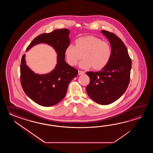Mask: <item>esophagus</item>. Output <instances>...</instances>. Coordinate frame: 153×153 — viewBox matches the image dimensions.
<instances>
[{
  "instance_id": "34e87169",
  "label": "esophagus",
  "mask_w": 153,
  "mask_h": 153,
  "mask_svg": "<svg viewBox=\"0 0 153 153\" xmlns=\"http://www.w3.org/2000/svg\"><path fill=\"white\" fill-rule=\"evenodd\" d=\"M84 74H85V72L84 71H78V75H82Z\"/></svg>"
}]
</instances>
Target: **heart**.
Returning <instances> with one entry per match:
<instances>
[{
  "label": "heart",
  "instance_id": "heart-1",
  "mask_svg": "<svg viewBox=\"0 0 153 153\" xmlns=\"http://www.w3.org/2000/svg\"><path fill=\"white\" fill-rule=\"evenodd\" d=\"M67 62L75 66L81 59L80 65L83 68L92 67L94 71L104 68L111 60L112 54L109 42L93 36H85L76 39L75 45H69L65 51Z\"/></svg>",
  "mask_w": 153,
  "mask_h": 153
}]
</instances>
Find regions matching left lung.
<instances>
[{"label": "left lung", "instance_id": "8db88e82", "mask_svg": "<svg viewBox=\"0 0 153 153\" xmlns=\"http://www.w3.org/2000/svg\"><path fill=\"white\" fill-rule=\"evenodd\" d=\"M101 32L111 44L112 54L108 65L99 72H88L90 82L86 87L89 97L98 104L108 105L124 94L129 84L131 59L124 42L113 33Z\"/></svg>", "mask_w": 153, "mask_h": 153}]
</instances>
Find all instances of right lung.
I'll list each match as a JSON object with an SVG mask.
<instances>
[{"mask_svg":"<svg viewBox=\"0 0 153 153\" xmlns=\"http://www.w3.org/2000/svg\"><path fill=\"white\" fill-rule=\"evenodd\" d=\"M68 29H56L50 33H43L33 39L26 49L45 43L51 46L57 52V64L51 72L38 74L26 65L23 55L20 65V80L23 91L36 103L44 107L57 104L65 97L70 81L78 75V70L67 63L66 48L69 45Z\"/></svg>","mask_w":153,"mask_h":153,"instance_id":"right-lung-1","label":"right lung"}]
</instances>
